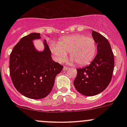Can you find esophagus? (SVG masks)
Returning a JSON list of instances; mask_svg holds the SVG:
<instances>
[{
  "label": "esophagus",
  "instance_id": "34e87169",
  "mask_svg": "<svg viewBox=\"0 0 127 127\" xmlns=\"http://www.w3.org/2000/svg\"><path fill=\"white\" fill-rule=\"evenodd\" d=\"M69 69V67H67V66H64V67H63V70L64 71H66V70H67Z\"/></svg>",
  "mask_w": 127,
  "mask_h": 127
}]
</instances>
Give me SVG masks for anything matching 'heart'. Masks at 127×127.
<instances>
[{
    "instance_id": "1",
    "label": "heart",
    "mask_w": 127,
    "mask_h": 127,
    "mask_svg": "<svg viewBox=\"0 0 127 127\" xmlns=\"http://www.w3.org/2000/svg\"><path fill=\"white\" fill-rule=\"evenodd\" d=\"M96 43L92 37L74 34L63 38L59 42H52L50 50L59 62L64 61L69 52L72 60L80 66L89 64L96 53Z\"/></svg>"
}]
</instances>
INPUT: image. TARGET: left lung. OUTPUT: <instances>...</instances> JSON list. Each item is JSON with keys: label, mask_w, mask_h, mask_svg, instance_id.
I'll list each match as a JSON object with an SVG mask.
<instances>
[{"label": "left lung", "mask_w": 127, "mask_h": 127, "mask_svg": "<svg viewBox=\"0 0 127 127\" xmlns=\"http://www.w3.org/2000/svg\"><path fill=\"white\" fill-rule=\"evenodd\" d=\"M92 36L97 44L98 53L88 66L77 69L74 80L75 89L85 96L96 95L104 90L111 82L114 68V58L109 42L94 31Z\"/></svg>", "instance_id": "obj_1"}]
</instances>
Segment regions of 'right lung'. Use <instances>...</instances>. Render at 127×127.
Returning <instances> with one entry per match:
<instances>
[{
  "label": "right lung",
  "instance_id": "add662e5",
  "mask_svg": "<svg viewBox=\"0 0 127 127\" xmlns=\"http://www.w3.org/2000/svg\"><path fill=\"white\" fill-rule=\"evenodd\" d=\"M40 38L39 33L23 37L10 55V75L13 84L21 94L31 99L47 96L53 87L56 75L63 68L52 60L45 40L43 52L34 48L32 40Z\"/></svg>",
  "mask_w": 127,
  "mask_h": 127
}]
</instances>
